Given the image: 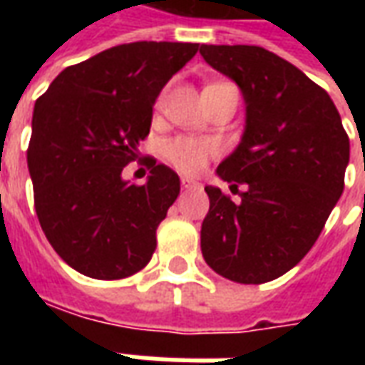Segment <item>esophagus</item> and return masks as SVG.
I'll return each mask as SVG.
<instances>
[{
  "mask_svg": "<svg viewBox=\"0 0 365 365\" xmlns=\"http://www.w3.org/2000/svg\"><path fill=\"white\" fill-rule=\"evenodd\" d=\"M201 183L195 182V180H190V178H182V187L185 190H193V187H199Z\"/></svg>",
  "mask_w": 365,
  "mask_h": 365,
  "instance_id": "34e87169",
  "label": "esophagus"
}]
</instances>
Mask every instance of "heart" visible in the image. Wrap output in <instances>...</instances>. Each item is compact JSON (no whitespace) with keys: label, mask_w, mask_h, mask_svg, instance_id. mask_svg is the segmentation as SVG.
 <instances>
[{"label":"heart","mask_w":365,"mask_h":365,"mask_svg":"<svg viewBox=\"0 0 365 365\" xmlns=\"http://www.w3.org/2000/svg\"><path fill=\"white\" fill-rule=\"evenodd\" d=\"M166 160L183 174H199L209 158L217 154V144L207 138L195 136H175L170 138L162 146Z\"/></svg>","instance_id":"b5f03b06"}]
</instances>
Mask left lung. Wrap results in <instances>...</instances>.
I'll return each instance as SVG.
<instances>
[{
    "label": "left lung",
    "instance_id": "1",
    "mask_svg": "<svg viewBox=\"0 0 365 365\" xmlns=\"http://www.w3.org/2000/svg\"><path fill=\"white\" fill-rule=\"evenodd\" d=\"M246 103L240 143L217 175L246 190L235 203L207 185L203 258L237 283H266L303 260L344 190L350 140L332 99L299 68L262 46L201 44Z\"/></svg>",
    "mask_w": 365,
    "mask_h": 365
}]
</instances>
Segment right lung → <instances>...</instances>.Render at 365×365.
Wrapping results in <instances>:
<instances>
[{"instance_id":"1","label":"right lung","mask_w":365,"mask_h":365,"mask_svg":"<svg viewBox=\"0 0 365 365\" xmlns=\"http://www.w3.org/2000/svg\"><path fill=\"white\" fill-rule=\"evenodd\" d=\"M197 43L140 41L62 70L36 99L27 166L38 222L76 272L123 279L150 262L156 229L180 195L174 170L146 158L144 185L123 180L150 133L152 107Z\"/></svg>"}]
</instances>
